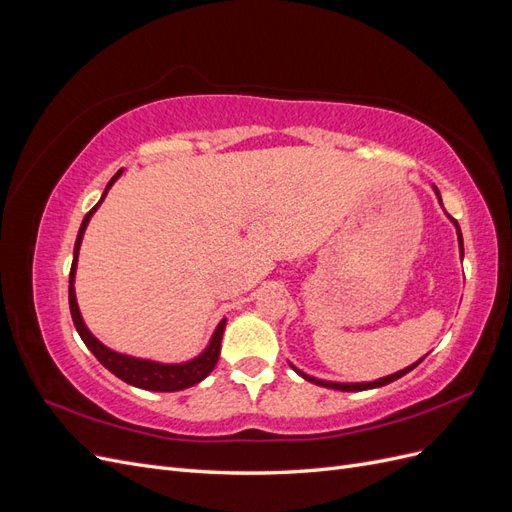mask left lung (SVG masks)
Segmentation results:
<instances>
[{"label": "left lung", "instance_id": "1", "mask_svg": "<svg viewBox=\"0 0 512 512\" xmlns=\"http://www.w3.org/2000/svg\"><path fill=\"white\" fill-rule=\"evenodd\" d=\"M436 196L440 198V192H438V188H436ZM440 205H442V198H440ZM451 220H453V218H451ZM453 224L457 226V220H453ZM457 237H459V247H461V254H463V237H461V230H459V226H457ZM418 363H421V361H418ZM418 363H414V365H410V367H406V369L397 371V374H391V376H386V378H380V380H376V382H356V384H344V382H324V380H318V378H312V376L303 374V371H299L297 367H294V371H297L299 376H303L307 382H314V384H318V386H327V389H335V391H367V389H378V386L391 384V382H395L397 378L406 376L408 371H412V369H414Z\"/></svg>", "mask_w": 512, "mask_h": 512}]
</instances>
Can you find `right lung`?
I'll use <instances>...</instances> for the list:
<instances>
[{
    "label": "right lung",
    "instance_id": "1",
    "mask_svg": "<svg viewBox=\"0 0 512 512\" xmlns=\"http://www.w3.org/2000/svg\"><path fill=\"white\" fill-rule=\"evenodd\" d=\"M121 173H123V168L117 170L115 177L108 181L106 190H104V194L100 198V203L104 200L106 192L111 190V185L119 179ZM100 203L83 218V224L79 228V237H76V243H74V258H72V269H70L68 299H70V314H72L76 331H79L85 346L91 352H94L96 359L108 371H111V374H115L123 382L136 386V389L173 393V391H181V389H188V386L198 384L200 380H205L211 374V369L215 367V363H218V359H220V344H222V335H224V329H226V320H222L218 324V329H215L209 346L203 352H200L196 359H192L188 363H175V365L145 361V359H134V356L119 354V352H115L111 348H106L104 344H100L98 339L91 335L89 329L85 327V322H83L81 312H79V303H76V294H74V275H76V260H79V250H81V241H83V235H85V228H87V224L91 220V215H94L96 209L100 207Z\"/></svg>",
    "mask_w": 512,
    "mask_h": 512
}]
</instances>
